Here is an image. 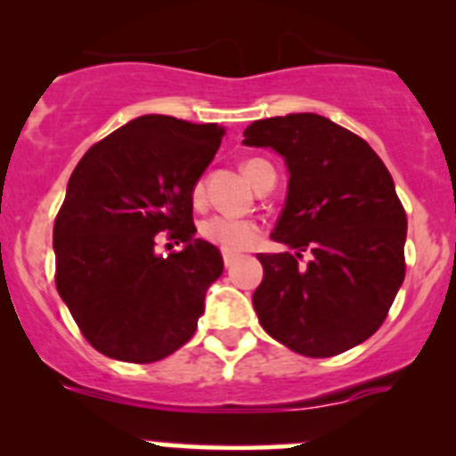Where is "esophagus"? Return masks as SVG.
<instances>
[{"instance_id": "34e87169", "label": "esophagus", "mask_w": 456, "mask_h": 456, "mask_svg": "<svg viewBox=\"0 0 456 456\" xmlns=\"http://www.w3.org/2000/svg\"><path fill=\"white\" fill-rule=\"evenodd\" d=\"M223 260H224V266H232L233 262L238 260V256L232 254V251H223Z\"/></svg>"}]
</instances>
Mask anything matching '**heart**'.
I'll return each mask as SVG.
<instances>
[{"label":"heart","instance_id":"b5f03b06","mask_svg":"<svg viewBox=\"0 0 456 456\" xmlns=\"http://www.w3.org/2000/svg\"><path fill=\"white\" fill-rule=\"evenodd\" d=\"M260 163L262 160H247V163L242 165L245 176L249 178L251 172L256 169V165ZM200 196H202V185H196L194 199L199 200ZM200 233L209 242L218 245L220 249L233 251V254H236V251H245L249 249L251 245H256L257 236H260V229H257V224L251 223V220L218 214V216H211V218H207L205 223L200 224Z\"/></svg>","mask_w":456,"mask_h":456}]
</instances>
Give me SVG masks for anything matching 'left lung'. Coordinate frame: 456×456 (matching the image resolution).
<instances>
[{
  "instance_id": "obj_1",
  "label": "left lung",
  "mask_w": 456,
  "mask_h": 456,
  "mask_svg": "<svg viewBox=\"0 0 456 456\" xmlns=\"http://www.w3.org/2000/svg\"><path fill=\"white\" fill-rule=\"evenodd\" d=\"M247 147H271L289 172L287 199L260 254L254 309L262 329L306 357H333L381 326L406 275V211L364 139L314 112L254 121ZM305 250L312 254L299 265Z\"/></svg>"
}]
</instances>
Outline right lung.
<instances>
[{
	"label": "right lung",
	"mask_w": 456,
	"mask_h": 456,
	"mask_svg": "<svg viewBox=\"0 0 456 456\" xmlns=\"http://www.w3.org/2000/svg\"><path fill=\"white\" fill-rule=\"evenodd\" d=\"M223 136L218 123L142 114L92 145L72 172L54 220V280L103 355L150 364L194 335L224 269L218 247L194 238V187ZM159 231L183 249L159 255Z\"/></svg>",
	"instance_id": "1"
}]
</instances>
